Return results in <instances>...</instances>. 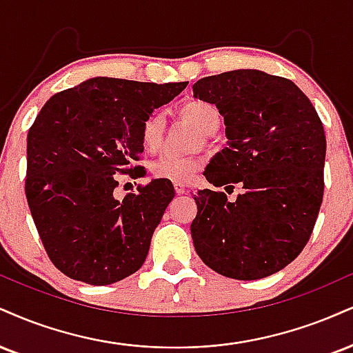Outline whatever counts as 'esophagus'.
Returning <instances> with one entry per match:
<instances>
[{
	"instance_id": "1",
	"label": "esophagus",
	"mask_w": 353,
	"mask_h": 353,
	"mask_svg": "<svg viewBox=\"0 0 353 353\" xmlns=\"http://www.w3.org/2000/svg\"><path fill=\"white\" fill-rule=\"evenodd\" d=\"M174 190H176L177 195H182L185 192V185L184 182H174Z\"/></svg>"
}]
</instances>
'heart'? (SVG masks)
Returning <instances> with one entry per match:
<instances>
[{
	"mask_svg": "<svg viewBox=\"0 0 353 353\" xmlns=\"http://www.w3.org/2000/svg\"><path fill=\"white\" fill-rule=\"evenodd\" d=\"M179 114L185 121L195 126L202 134L209 136L219 130L220 112L215 105L203 100H189L179 107ZM164 134V120L159 113H152L146 118L141 126V144L148 152H154L161 146ZM201 163L192 158L164 154L152 164V172L158 179L184 182L197 172Z\"/></svg>",
	"mask_w": 353,
	"mask_h": 353,
	"instance_id": "b5f03b06",
	"label": "heart"
}]
</instances>
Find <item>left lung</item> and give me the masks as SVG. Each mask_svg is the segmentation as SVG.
Masks as SVG:
<instances>
[{
    "label": "left lung",
    "mask_w": 353,
    "mask_h": 353,
    "mask_svg": "<svg viewBox=\"0 0 353 353\" xmlns=\"http://www.w3.org/2000/svg\"><path fill=\"white\" fill-rule=\"evenodd\" d=\"M194 99L223 117L227 146L205 179L241 194L197 190L190 225L195 252L227 278L252 281L278 273L307 243L324 194L325 134L311 100L291 80L253 69L194 83Z\"/></svg>",
    "instance_id": "8db88e82"
}]
</instances>
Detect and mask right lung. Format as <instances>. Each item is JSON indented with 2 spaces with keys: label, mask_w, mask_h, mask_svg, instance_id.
I'll return each mask as SVG.
<instances>
[{
  "label": "right lung",
  "mask_w": 353,
  "mask_h": 353,
  "mask_svg": "<svg viewBox=\"0 0 353 353\" xmlns=\"http://www.w3.org/2000/svg\"><path fill=\"white\" fill-rule=\"evenodd\" d=\"M185 87L93 77L41 108L28 133L26 197L63 274L105 286L143 266L174 188L156 179L120 201L114 176L138 172L144 120Z\"/></svg>",
  "instance_id": "right-lung-1"
}]
</instances>
